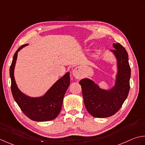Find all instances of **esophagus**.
I'll use <instances>...</instances> for the list:
<instances>
[{
    "label": "esophagus",
    "instance_id": "esophagus-1",
    "mask_svg": "<svg viewBox=\"0 0 145 145\" xmlns=\"http://www.w3.org/2000/svg\"><path fill=\"white\" fill-rule=\"evenodd\" d=\"M73 75L75 76L76 78H79V69H74L73 70Z\"/></svg>",
    "mask_w": 145,
    "mask_h": 145
}]
</instances>
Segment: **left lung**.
<instances>
[{
	"instance_id": "1",
	"label": "left lung",
	"mask_w": 145,
	"mask_h": 145,
	"mask_svg": "<svg viewBox=\"0 0 145 145\" xmlns=\"http://www.w3.org/2000/svg\"><path fill=\"white\" fill-rule=\"evenodd\" d=\"M113 47L115 49L111 51L117 59L118 67L114 87L106 91L100 89L89 79L79 81L86 110L96 118L110 117L117 113L128 96L130 88L131 69L128 53L120 43L113 44Z\"/></svg>"
}]
</instances>
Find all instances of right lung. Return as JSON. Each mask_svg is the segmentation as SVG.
<instances>
[{
	"instance_id": "add662e5",
	"label": "right lung",
	"mask_w": 145,
	"mask_h": 145,
	"mask_svg": "<svg viewBox=\"0 0 145 145\" xmlns=\"http://www.w3.org/2000/svg\"><path fill=\"white\" fill-rule=\"evenodd\" d=\"M27 45V44L20 46L14 55L10 67L12 93L20 110L31 120L35 121H46L54 120L60 113L64 94L70 84L69 73H66L55 82L44 96L39 97L26 96L17 86L14 71L17 52Z\"/></svg>"
}]
</instances>
